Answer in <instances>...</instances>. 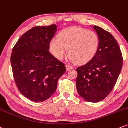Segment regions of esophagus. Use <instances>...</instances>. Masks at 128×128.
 <instances>
[{
	"instance_id": "obj_1",
	"label": "esophagus",
	"mask_w": 128,
	"mask_h": 128,
	"mask_svg": "<svg viewBox=\"0 0 128 128\" xmlns=\"http://www.w3.org/2000/svg\"><path fill=\"white\" fill-rule=\"evenodd\" d=\"M66 70H72V69H73V67L72 66H70V64H66Z\"/></svg>"
}]
</instances>
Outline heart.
Segmentation results:
<instances>
[{
	"label": "heart",
	"mask_w": 128,
	"mask_h": 128,
	"mask_svg": "<svg viewBox=\"0 0 128 128\" xmlns=\"http://www.w3.org/2000/svg\"><path fill=\"white\" fill-rule=\"evenodd\" d=\"M100 44L98 35L94 32L81 28H70L62 31L58 38L51 40L50 47L54 56L63 59L67 53L79 64L89 62L95 56Z\"/></svg>",
	"instance_id": "obj_1"
}]
</instances>
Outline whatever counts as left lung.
<instances>
[{
	"instance_id": "left-lung-1",
	"label": "left lung",
	"mask_w": 128,
	"mask_h": 128,
	"mask_svg": "<svg viewBox=\"0 0 128 128\" xmlns=\"http://www.w3.org/2000/svg\"><path fill=\"white\" fill-rule=\"evenodd\" d=\"M100 44L96 54L86 64L76 68V89L90 102L104 100L112 92L120 73L123 56L118 42L110 33L94 26Z\"/></svg>"
}]
</instances>
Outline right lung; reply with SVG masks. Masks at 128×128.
<instances>
[{
  "label": "right lung",
  "mask_w": 128,
  "mask_h": 128,
  "mask_svg": "<svg viewBox=\"0 0 128 128\" xmlns=\"http://www.w3.org/2000/svg\"><path fill=\"white\" fill-rule=\"evenodd\" d=\"M56 31L55 24L34 27L22 34L12 49L10 62L15 82L20 92L32 101L49 99L66 71L64 63L49 52Z\"/></svg>",
  "instance_id": "add662e5"
}]
</instances>
